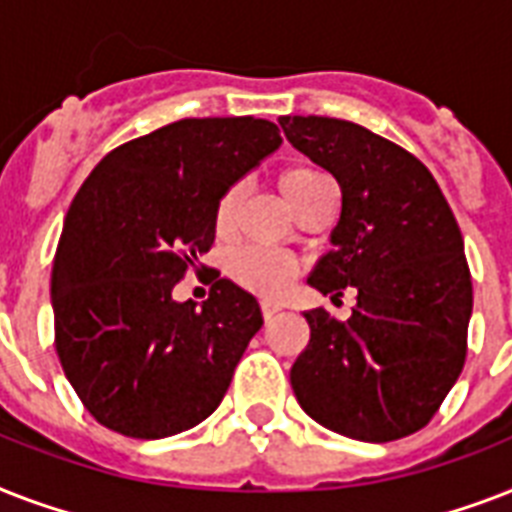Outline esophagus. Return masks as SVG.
I'll return each instance as SVG.
<instances>
[{"mask_svg": "<svg viewBox=\"0 0 512 512\" xmlns=\"http://www.w3.org/2000/svg\"><path fill=\"white\" fill-rule=\"evenodd\" d=\"M260 308H263L265 319H273V316L281 311V305L273 303V300H263V303H260Z\"/></svg>", "mask_w": 512, "mask_h": 512, "instance_id": "1", "label": "esophagus"}]
</instances>
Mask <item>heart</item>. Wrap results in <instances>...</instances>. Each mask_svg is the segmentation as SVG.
Listing matches in <instances>:
<instances>
[{"instance_id": "b5f03b06", "label": "heart", "mask_w": 512, "mask_h": 512, "mask_svg": "<svg viewBox=\"0 0 512 512\" xmlns=\"http://www.w3.org/2000/svg\"><path fill=\"white\" fill-rule=\"evenodd\" d=\"M324 188H332V180H329L327 172L316 170V167H289L279 177V191L292 212H297L305 201H311ZM241 199H244L241 185L225 188L223 196L217 199L215 228L220 236L231 233L236 215H239ZM228 273H231L236 284L252 289L257 295H276L289 284L292 265H289L287 257L273 255V252H265V249H241L231 257Z\"/></svg>"}]
</instances>
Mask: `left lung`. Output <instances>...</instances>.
Segmentation results:
<instances>
[{
  "mask_svg": "<svg viewBox=\"0 0 512 512\" xmlns=\"http://www.w3.org/2000/svg\"><path fill=\"white\" fill-rule=\"evenodd\" d=\"M279 124L342 193L332 252L308 284L332 300L356 289L348 321L303 313L311 342L289 372L297 404L356 441L417 433L465 364L473 284L460 225L428 167L396 143L327 116Z\"/></svg>",
  "mask_w": 512,
  "mask_h": 512,
  "instance_id": "1",
  "label": "left lung"
}]
</instances>
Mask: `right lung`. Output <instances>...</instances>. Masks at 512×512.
<instances>
[{"instance_id":"right-lung-1","label":"right lung","mask_w":512,"mask_h":512,"mask_svg":"<svg viewBox=\"0 0 512 512\" xmlns=\"http://www.w3.org/2000/svg\"><path fill=\"white\" fill-rule=\"evenodd\" d=\"M281 146L268 119H180L103 156L68 209L55 263V348L87 412L130 438L207 420L263 327L255 295L217 279L196 308L172 289L201 268L225 188Z\"/></svg>"}]
</instances>
